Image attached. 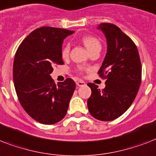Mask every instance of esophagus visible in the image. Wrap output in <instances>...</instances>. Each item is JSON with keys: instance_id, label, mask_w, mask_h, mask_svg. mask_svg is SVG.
Listing matches in <instances>:
<instances>
[{"instance_id": "esophagus-1", "label": "esophagus", "mask_w": 156, "mask_h": 156, "mask_svg": "<svg viewBox=\"0 0 156 156\" xmlns=\"http://www.w3.org/2000/svg\"><path fill=\"white\" fill-rule=\"evenodd\" d=\"M76 85L78 86V87H83V86L86 85V83L83 80H78L76 82Z\"/></svg>"}]
</instances>
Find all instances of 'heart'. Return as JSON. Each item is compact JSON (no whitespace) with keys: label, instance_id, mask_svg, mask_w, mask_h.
Listing matches in <instances>:
<instances>
[{"label":"heart","instance_id":"1","mask_svg":"<svg viewBox=\"0 0 156 156\" xmlns=\"http://www.w3.org/2000/svg\"><path fill=\"white\" fill-rule=\"evenodd\" d=\"M82 41L90 52L96 48L100 47V42L98 39H96L94 36H90V35L83 36L82 38ZM69 52H70V44L67 43L64 45L62 49H61V56L63 58H67L69 55Z\"/></svg>","mask_w":156,"mask_h":156}]
</instances>
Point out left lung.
Masks as SVG:
<instances>
[{
    "instance_id": "8db88e82",
    "label": "left lung",
    "mask_w": 156,
    "mask_h": 156,
    "mask_svg": "<svg viewBox=\"0 0 156 156\" xmlns=\"http://www.w3.org/2000/svg\"><path fill=\"white\" fill-rule=\"evenodd\" d=\"M98 29L107 39V53L98 73L106 79L105 87L88 83L91 95L87 100L90 115L103 121H113L130 107L142 81V66L133 40L112 23H100Z\"/></svg>"
}]
</instances>
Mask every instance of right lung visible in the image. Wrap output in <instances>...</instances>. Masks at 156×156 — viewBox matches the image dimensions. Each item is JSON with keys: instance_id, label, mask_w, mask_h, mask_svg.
I'll return each instance as SVG.
<instances>
[{"instance_id": "add662e5", "label": "right lung", "mask_w": 156, "mask_h": 156, "mask_svg": "<svg viewBox=\"0 0 156 156\" xmlns=\"http://www.w3.org/2000/svg\"><path fill=\"white\" fill-rule=\"evenodd\" d=\"M73 32L50 27L37 28L21 43L15 53L13 78L18 100L27 113L40 123L59 122L68 110L75 83L67 78L56 85L50 73L55 64H64L63 40Z\"/></svg>"}]
</instances>
